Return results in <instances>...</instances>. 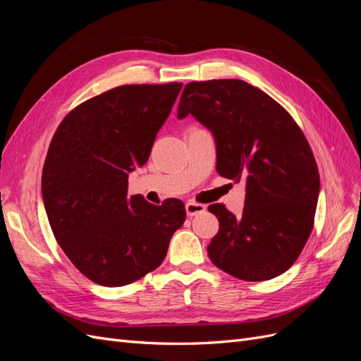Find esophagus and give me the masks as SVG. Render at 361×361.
<instances>
[{"label": "esophagus", "mask_w": 361, "mask_h": 361, "mask_svg": "<svg viewBox=\"0 0 361 361\" xmlns=\"http://www.w3.org/2000/svg\"><path fill=\"white\" fill-rule=\"evenodd\" d=\"M185 209H187V215L188 216H195V215H200L206 211V206L202 203H195V202H187L185 204Z\"/></svg>", "instance_id": "1"}]
</instances>
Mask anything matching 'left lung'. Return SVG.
<instances>
[{
	"label": "left lung",
	"mask_w": 361,
	"mask_h": 361,
	"mask_svg": "<svg viewBox=\"0 0 361 361\" xmlns=\"http://www.w3.org/2000/svg\"><path fill=\"white\" fill-rule=\"evenodd\" d=\"M192 114L211 130L216 171L245 182L236 218L220 203V221L207 245L212 264L239 280L264 281L288 271L312 233L319 171L302 130L265 92L241 80L185 85L178 117Z\"/></svg>",
	"instance_id": "obj_1"
}]
</instances>
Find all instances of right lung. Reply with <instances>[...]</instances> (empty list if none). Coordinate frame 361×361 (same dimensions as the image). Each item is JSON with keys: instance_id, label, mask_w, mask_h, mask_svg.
<instances>
[{"instance_id": "1", "label": "right lung", "mask_w": 361, "mask_h": 361, "mask_svg": "<svg viewBox=\"0 0 361 361\" xmlns=\"http://www.w3.org/2000/svg\"><path fill=\"white\" fill-rule=\"evenodd\" d=\"M182 82L130 84L97 94L63 118L42 171V195L59 245L97 285L145 277L185 221L180 200L128 195V174L149 159Z\"/></svg>"}]
</instances>
